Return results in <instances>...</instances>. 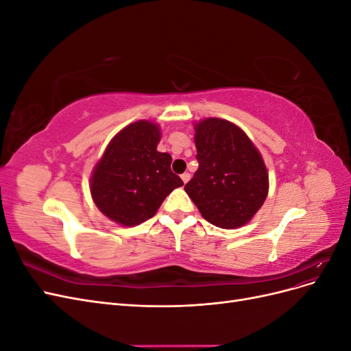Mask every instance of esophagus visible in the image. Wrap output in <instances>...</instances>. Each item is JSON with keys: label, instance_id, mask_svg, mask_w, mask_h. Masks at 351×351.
Listing matches in <instances>:
<instances>
[{"label": "esophagus", "instance_id": "34e87169", "mask_svg": "<svg viewBox=\"0 0 351 351\" xmlns=\"http://www.w3.org/2000/svg\"><path fill=\"white\" fill-rule=\"evenodd\" d=\"M180 177H182V180H183V183H184V184H186V183L189 182V180H190V174H189V173H184V174H182Z\"/></svg>", "mask_w": 351, "mask_h": 351}]
</instances>
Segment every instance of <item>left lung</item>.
<instances>
[{
	"label": "left lung",
	"mask_w": 351,
	"mask_h": 351,
	"mask_svg": "<svg viewBox=\"0 0 351 351\" xmlns=\"http://www.w3.org/2000/svg\"><path fill=\"white\" fill-rule=\"evenodd\" d=\"M199 168L184 186L212 226L243 227L261 209L269 190L267 165L239 125L209 117L195 123Z\"/></svg>",
	"instance_id": "8db88e82"
}]
</instances>
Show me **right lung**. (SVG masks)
Here are the masks:
<instances>
[{
	"label": "right lung",
	"mask_w": 351,
	"mask_h": 351,
	"mask_svg": "<svg viewBox=\"0 0 351 351\" xmlns=\"http://www.w3.org/2000/svg\"><path fill=\"white\" fill-rule=\"evenodd\" d=\"M161 129L139 120L117 133L95 164L90 195L102 214L123 227L152 218L164 199L183 182L171 171V155L158 152Z\"/></svg>",
	"instance_id": "1"
}]
</instances>
